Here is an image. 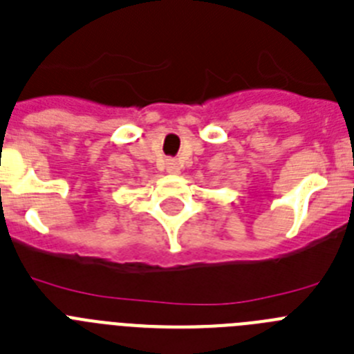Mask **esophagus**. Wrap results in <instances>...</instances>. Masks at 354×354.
Here are the masks:
<instances>
[{"instance_id":"1","label":"esophagus","mask_w":354,"mask_h":354,"mask_svg":"<svg viewBox=\"0 0 354 354\" xmlns=\"http://www.w3.org/2000/svg\"><path fill=\"white\" fill-rule=\"evenodd\" d=\"M166 171H168V174H179L180 171L179 161H177V159H168V161H166Z\"/></svg>"}]
</instances>
